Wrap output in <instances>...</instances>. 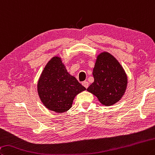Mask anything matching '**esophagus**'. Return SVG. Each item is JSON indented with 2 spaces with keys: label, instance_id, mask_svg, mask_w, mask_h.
I'll return each mask as SVG.
<instances>
[{
  "label": "esophagus",
  "instance_id": "34e87169",
  "mask_svg": "<svg viewBox=\"0 0 155 155\" xmlns=\"http://www.w3.org/2000/svg\"><path fill=\"white\" fill-rule=\"evenodd\" d=\"M82 85L87 89V87H89V83L87 82V81H83V82L82 83Z\"/></svg>",
  "mask_w": 155,
  "mask_h": 155
}]
</instances>
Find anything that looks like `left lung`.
<instances>
[{"label": "left lung", "instance_id": "obj_1", "mask_svg": "<svg viewBox=\"0 0 155 155\" xmlns=\"http://www.w3.org/2000/svg\"><path fill=\"white\" fill-rule=\"evenodd\" d=\"M93 75L94 82L87 90L102 104H114L124 95L127 78L119 61L109 53L103 52L97 56Z\"/></svg>", "mask_w": 155, "mask_h": 155}]
</instances>
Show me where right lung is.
Segmentation results:
<instances>
[{
    "instance_id": "1",
    "label": "right lung",
    "mask_w": 155,
    "mask_h": 155,
    "mask_svg": "<svg viewBox=\"0 0 155 155\" xmlns=\"http://www.w3.org/2000/svg\"><path fill=\"white\" fill-rule=\"evenodd\" d=\"M37 87L43 104L50 110L59 113L68 111L76 95L86 89L67 72L59 57H53L47 63Z\"/></svg>"
}]
</instances>
